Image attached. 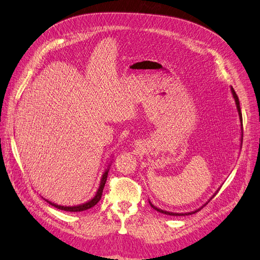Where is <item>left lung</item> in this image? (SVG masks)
Wrapping results in <instances>:
<instances>
[{"label": "left lung", "mask_w": 260, "mask_h": 260, "mask_svg": "<svg viewBox=\"0 0 260 260\" xmlns=\"http://www.w3.org/2000/svg\"><path fill=\"white\" fill-rule=\"evenodd\" d=\"M231 93H232V96H233V99H234V102H235V106H237V111H238V113H239V118H240V122H241V138H240V141H241V143H240V147H242V142H243V119H242V113H241V107H240V101H239V98H238V95H237V93H235V91L233 90V88L231 86ZM220 190V187L218 188V190L211 195V198L204 204L203 206H201L200 208H198V209H195V210H193V211H188V212H172V211H167V210H164V209H161V208H158V207H156L155 205H153V204L151 203V201L148 200V203H149V205H151L155 210H157L158 212H160V214H165V215H169V216H188V215H193V214H195V212H198L199 210H201V208H203L204 206L206 205V204H208V202H210V200L212 199V198H215V195L218 193V191Z\"/></svg>", "instance_id": "8db88e82"}]
</instances>
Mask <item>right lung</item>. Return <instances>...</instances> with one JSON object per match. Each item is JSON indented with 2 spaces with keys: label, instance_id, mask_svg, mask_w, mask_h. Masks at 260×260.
<instances>
[{
  "label": "right lung",
  "instance_id": "obj_1",
  "mask_svg": "<svg viewBox=\"0 0 260 260\" xmlns=\"http://www.w3.org/2000/svg\"><path fill=\"white\" fill-rule=\"evenodd\" d=\"M112 160H113V159H112ZM111 166H112V161L107 165V167H106V169L104 170L103 175H102L100 186H99V188H98V191H96L95 195H94L93 198H92L91 200H89L88 202L79 204V205H76V206H64V205H58V204L53 203V202H51V201H49V200H45V199H44V200H45L46 202H48L49 204H51L52 206L56 207L57 209L65 210V211H73V212H76V211H83V210L92 208L93 206L96 205V204L100 202V200H101V198H102V193H103V188H104V186H105L106 180H107V175H108V171H109V168H111Z\"/></svg>",
  "mask_w": 260,
  "mask_h": 260
}]
</instances>
